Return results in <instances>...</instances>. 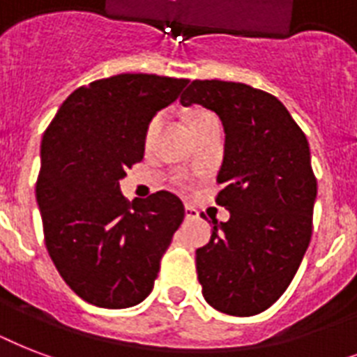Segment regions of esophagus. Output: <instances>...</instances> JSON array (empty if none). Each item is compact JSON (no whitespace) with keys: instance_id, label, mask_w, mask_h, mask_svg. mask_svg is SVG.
Masks as SVG:
<instances>
[{"instance_id":"34e87169","label":"esophagus","mask_w":357,"mask_h":357,"mask_svg":"<svg viewBox=\"0 0 357 357\" xmlns=\"http://www.w3.org/2000/svg\"><path fill=\"white\" fill-rule=\"evenodd\" d=\"M185 218L187 220H196V218H200V211L192 206H185Z\"/></svg>"}]
</instances>
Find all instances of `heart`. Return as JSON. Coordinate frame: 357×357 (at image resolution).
<instances>
[{"instance_id": "b5f03b06", "label": "heart", "mask_w": 357, "mask_h": 357, "mask_svg": "<svg viewBox=\"0 0 357 357\" xmlns=\"http://www.w3.org/2000/svg\"><path fill=\"white\" fill-rule=\"evenodd\" d=\"M207 114L209 113H204V111H195V113L190 114V119H189L190 126H195L198 120H202L204 116H207ZM159 122H161V114H157V116H153V119H151V122L148 123V129H146V140H150L151 137H153V133H155V129H157V126H159Z\"/></svg>"}]
</instances>
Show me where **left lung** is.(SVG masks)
<instances>
[{"mask_svg":"<svg viewBox=\"0 0 357 357\" xmlns=\"http://www.w3.org/2000/svg\"><path fill=\"white\" fill-rule=\"evenodd\" d=\"M181 105H202L224 128L211 241L196 250L202 294L215 310L257 315L293 282L311 241L317 179L310 144L278 98L231 81H192Z\"/></svg>","mask_w":357,"mask_h":357,"instance_id":"8db88e82","label":"left lung"}]
</instances>
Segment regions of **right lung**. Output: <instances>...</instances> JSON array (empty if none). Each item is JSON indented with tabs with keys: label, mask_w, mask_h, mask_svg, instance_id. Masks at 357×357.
<instances>
[{
	"label": "right lung",
	"mask_w": 357,
	"mask_h": 357,
	"mask_svg": "<svg viewBox=\"0 0 357 357\" xmlns=\"http://www.w3.org/2000/svg\"><path fill=\"white\" fill-rule=\"evenodd\" d=\"M189 79L120 74L70 94L42 137L36 204L53 265L77 296L107 310L140 304L185 217L159 190L128 202L126 168L142 161L146 129Z\"/></svg>",
	"instance_id": "add662e5"
}]
</instances>
